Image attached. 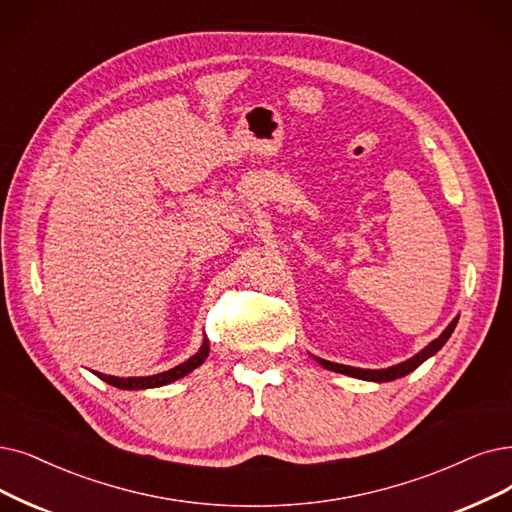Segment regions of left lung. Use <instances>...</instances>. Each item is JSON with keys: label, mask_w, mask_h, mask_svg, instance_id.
I'll return each instance as SVG.
<instances>
[{"label": "left lung", "mask_w": 512, "mask_h": 512, "mask_svg": "<svg viewBox=\"0 0 512 512\" xmlns=\"http://www.w3.org/2000/svg\"><path fill=\"white\" fill-rule=\"evenodd\" d=\"M456 323H458V317H456L452 323H449V325L445 327V332H443L439 338H435L431 344H428L424 351H420V353H418L416 357H412L410 361H403V363H399V365L388 367V370H359V367H349V365H340V363L323 361V359H317V361L325 367V370L340 372V374L353 376V378H361V380H372V382H388V380H397V378H403V376H407L410 372H414L418 365H422L428 357L435 355V353L441 349V346L447 342V338L452 336Z\"/></svg>", "instance_id": "1"}]
</instances>
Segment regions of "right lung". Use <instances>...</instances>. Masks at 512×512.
<instances>
[{"mask_svg": "<svg viewBox=\"0 0 512 512\" xmlns=\"http://www.w3.org/2000/svg\"><path fill=\"white\" fill-rule=\"evenodd\" d=\"M210 353V340L206 338L201 344L199 353H195L191 359H187L185 363H180L168 372H161L155 376H145V378H115V376H105V374H96L100 380H105L117 388H126V391H140V388H155V386H163V384H170L182 376H187L189 372H193L195 367H199L203 361H206Z\"/></svg>", "mask_w": 512, "mask_h": 512, "instance_id": "add662e5", "label": "right lung"}]
</instances>
